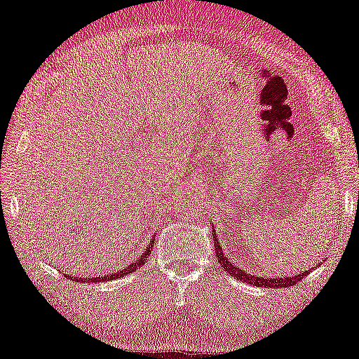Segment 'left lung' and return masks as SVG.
Listing matches in <instances>:
<instances>
[{"label": "left lung", "instance_id": "left-lung-1", "mask_svg": "<svg viewBox=\"0 0 359 359\" xmlns=\"http://www.w3.org/2000/svg\"><path fill=\"white\" fill-rule=\"evenodd\" d=\"M214 239H217V236H215V231H214ZM219 243V241H217ZM215 252H217V261L221 267L227 271L229 274L234 276L239 280H243V283H248V284H254V286L257 287H289V286H294V284L299 283L301 279H303V276L308 274V271H304V273L297 274V276H278V278H262V276H256V274H250L248 271H243L239 267V264H234L232 261H229V256L222 252V248L221 244L215 245ZM318 266L321 264H316L313 267V269H316Z\"/></svg>", "mask_w": 359, "mask_h": 359}]
</instances>
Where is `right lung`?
<instances>
[{"mask_svg": "<svg viewBox=\"0 0 359 359\" xmlns=\"http://www.w3.org/2000/svg\"><path fill=\"white\" fill-rule=\"evenodd\" d=\"M154 241H155V236L152 237V241H150L149 245H147V249L142 252V256L137 259V261H133L130 266L123 267V269H120L118 273H114V274H105V276H98V278H80V276H73L68 274V278L73 279V280H81V283H102V280H114V279H118V278H123V276H128L130 273H133V271H137L138 267L144 266V262L147 261V257L152 254V248H154Z\"/></svg>", "mask_w": 359, "mask_h": 359, "instance_id": "obj_1", "label": "right lung"}]
</instances>
